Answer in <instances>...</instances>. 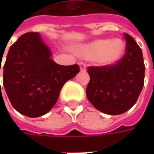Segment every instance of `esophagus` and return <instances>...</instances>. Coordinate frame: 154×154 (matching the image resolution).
<instances>
[{
	"instance_id": "esophagus-1",
	"label": "esophagus",
	"mask_w": 154,
	"mask_h": 154,
	"mask_svg": "<svg viewBox=\"0 0 154 154\" xmlns=\"http://www.w3.org/2000/svg\"><path fill=\"white\" fill-rule=\"evenodd\" d=\"M79 67L81 71H85L86 70V64L85 62H79Z\"/></svg>"
}]
</instances>
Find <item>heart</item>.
Returning a JSON list of instances; mask_svg holds the SVG:
<instances>
[{
	"label": "heart",
	"mask_w": 154,
	"mask_h": 154,
	"mask_svg": "<svg viewBox=\"0 0 154 154\" xmlns=\"http://www.w3.org/2000/svg\"><path fill=\"white\" fill-rule=\"evenodd\" d=\"M124 51V44L119 39H98L78 47L77 52L84 57L94 56L97 64L109 66L117 62Z\"/></svg>",
	"instance_id": "b5f03b06"
}]
</instances>
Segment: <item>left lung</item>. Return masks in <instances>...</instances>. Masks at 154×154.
<instances>
[{"instance_id":"8db88e82","label":"left lung","mask_w":154,"mask_h":154,"mask_svg":"<svg viewBox=\"0 0 154 154\" xmlns=\"http://www.w3.org/2000/svg\"><path fill=\"white\" fill-rule=\"evenodd\" d=\"M125 55L116 64L87 68L90 81L86 87L88 101L109 115L126 112L137 101L144 83L142 50L135 39L125 33Z\"/></svg>"}]
</instances>
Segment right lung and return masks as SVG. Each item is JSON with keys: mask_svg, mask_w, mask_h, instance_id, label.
<instances>
[{"mask_svg": "<svg viewBox=\"0 0 154 154\" xmlns=\"http://www.w3.org/2000/svg\"><path fill=\"white\" fill-rule=\"evenodd\" d=\"M51 55L38 33H26L11 46L2 67L3 86L11 105L29 118L46 114L64 84L79 72L78 65H59Z\"/></svg>", "mask_w": 154, "mask_h": 154, "instance_id": "right-lung-1", "label": "right lung"}]
</instances>
